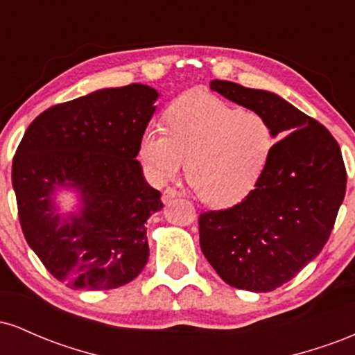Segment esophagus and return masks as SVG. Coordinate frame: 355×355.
Listing matches in <instances>:
<instances>
[{"instance_id": "esophagus-1", "label": "esophagus", "mask_w": 355, "mask_h": 355, "mask_svg": "<svg viewBox=\"0 0 355 355\" xmlns=\"http://www.w3.org/2000/svg\"><path fill=\"white\" fill-rule=\"evenodd\" d=\"M177 197H182L180 191L175 190V189H166L164 191V197H162V200H164V203H168L170 200H173V198H177Z\"/></svg>"}]
</instances>
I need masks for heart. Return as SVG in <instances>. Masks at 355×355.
Here are the masks:
<instances>
[{
	"label": "heart",
	"instance_id": "b5f03b06",
	"mask_svg": "<svg viewBox=\"0 0 355 355\" xmlns=\"http://www.w3.org/2000/svg\"><path fill=\"white\" fill-rule=\"evenodd\" d=\"M275 145L262 113L240 110L207 93H190L166 112V130L148 126L140 158L155 182L173 180L189 162L187 177L203 202L230 205L260 180Z\"/></svg>",
	"mask_w": 355,
	"mask_h": 355
}]
</instances>
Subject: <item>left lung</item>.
<instances>
[{"label":"left lung","mask_w":355,"mask_h":355,"mask_svg":"<svg viewBox=\"0 0 355 355\" xmlns=\"http://www.w3.org/2000/svg\"><path fill=\"white\" fill-rule=\"evenodd\" d=\"M210 88L262 113L280 140L242 202L200 215L202 252L232 287L275 291L327 243L347 183L339 144L324 125L275 93L223 80L210 81Z\"/></svg>","instance_id":"left-lung-1"}]
</instances>
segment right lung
<instances>
[{
    "label": "right lung",
    "instance_id": "add662e5",
    "mask_svg": "<svg viewBox=\"0 0 355 355\" xmlns=\"http://www.w3.org/2000/svg\"><path fill=\"white\" fill-rule=\"evenodd\" d=\"M158 92L132 83L44 110L13 158V189L28 245L71 288L110 291L148 262L145 223L162 210L137 155ZM60 189L77 191L78 212L61 216Z\"/></svg>",
    "mask_w": 355,
    "mask_h": 355
}]
</instances>
